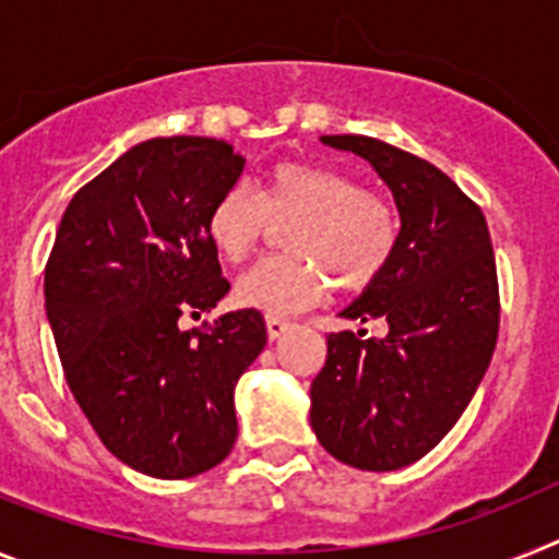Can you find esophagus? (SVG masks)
Returning a JSON list of instances; mask_svg holds the SVG:
<instances>
[{
	"mask_svg": "<svg viewBox=\"0 0 559 559\" xmlns=\"http://www.w3.org/2000/svg\"><path fill=\"white\" fill-rule=\"evenodd\" d=\"M294 328V324L288 322V319H283V316H265V330H269V338H280V335H285L288 330Z\"/></svg>",
	"mask_w": 559,
	"mask_h": 559,
	"instance_id": "obj_1",
	"label": "esophagus"
}]
</instances>
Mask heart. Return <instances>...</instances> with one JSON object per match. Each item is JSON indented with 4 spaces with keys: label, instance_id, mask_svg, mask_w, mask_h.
Here are the masks:
<instances>
[{
    "label": "heart",
    "instance_id": "heart-1",
    "mask_svg": "<svg viewBox=\"0 0 559 559\" xmlns=\"http://www.w3.org/2000/svg\"><path fill=\"white\" fill-rule=\"evenodd\" d=\"M295 224L283 243L290 254L251 265L235 283L243 308L296 313L316 305L330 275L344 294H360L392 263L400 221L383 195L355 176L319 162H280L265 173L260 199L249 185H231L206 212V237L226 263H240L271 224Z\"/></svg>",
    "mask_w": 559,
    "mask_h": 559
}]
</instances>
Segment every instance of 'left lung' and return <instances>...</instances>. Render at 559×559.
Returning a JSON list of instances; mask_svg holds the SVG:
<instances>
[{"label": "left lung", "mask_w": 559, "mask_h": 559, "mask_svg": "<svg viewBox=\"0 0 559 559\" xmlns=\"http://www.w3.org/2000/svg\"><path fill=\"white\" fill-rule=\"evenodd\" d=\"M389 185L400 212L392 263L341 316L383 319V338L330 333L310 386L324 451L358 471H397L439 445L490 367L501 322L484 212L445 173L372 136H322Z\"/></svg>", "instance_id": "8db88e82"}]
</instances>
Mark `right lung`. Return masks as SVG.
<instances>
[{
    "label": "right lung",
    "mask_w": 559,
    "mask_h": 559,
    "mask_svg": "<svg viewBox=\"0 0 559 559\" xmlns=\"http://www.w3.org/2000/svg\"><path fill=\"white\" fill-rule=\"evenodd\" d=\"M243 167L224 140L142 142L75 192L49 251L44 296L69 389L103 445L145 476H199L235 448V383L263 353V313L179 322L229 290L206 212Z\"/></svg>",
    "instance_id": "add662e5"
}]
</instances>
